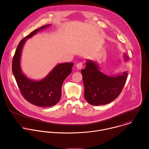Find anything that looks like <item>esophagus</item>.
<instances>
[{
  "mask_svg": "<svg viewBox=\"0 0 149 149\" xmlns=\"http://www.w3.org/2000/svg\"><path fill=\"white\" fill-rule=\"evenodd\" d=\"M76 67H77V68H78V69H81V68H82V67H84V64H83V63L82 62H79V63H78L77 65H76Z\"/></svg>",
  "mask_w": 149,
  "mask_h": 149,
  "instance_id": "1",
  "label": "esophagus"
}]
</instances>
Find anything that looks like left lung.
<instances>
[{"instance_id": "left-lung-1", "label": "left lung", "mask_w": 149, "mask_h": 149, "mask_svg": "<svg viewBox=\"0 0 149 149\" xmlns=\"http://www.w3.org/2000/svg\"><path fill=\"white\" fill-rule=\"evenodd\" d=\"M125 57L128 60L127 55ZM81 73L85 99L93 106L104 105L115 100L122 92L128 77L127 72L116 77H109L101 72L97 65L92 61L86 62Z\"/></svg>"}]
</instances>
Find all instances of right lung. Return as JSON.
<instances>
[{
	"instance_id": "1",
	"label": "right lung",
	"mask_w": 149,
	"mask_h": 149,
	"mask_svg": "<svg viewBox=\"0 0 149 149\" xmlns=\"http://www.w3.org/2000/svg\"><path fill=\"white\" fill-rule=\"evenodd\" d=\"M49 25L47 24L36 29L23 38L18 43L12 60V71L21 95L29 103L43 107L53 106L60 101L62 85L71 74L74 65L72 63L59 64L45 78L39 81L31 80L22 73L19 61L25 40Z\"/></svg>"
}]
</instances>
